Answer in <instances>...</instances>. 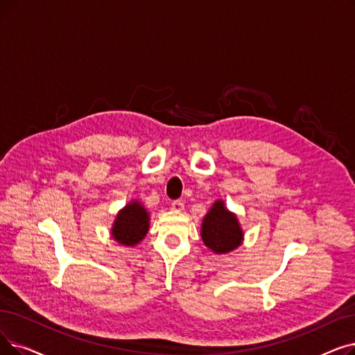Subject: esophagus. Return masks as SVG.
<instances>
[{
    "label": "esophagus",
    "mask_w": 355,
    "mask_h": 355,
    "mask_svg": "<svg viewBox=\"0 0 355 355\" xmlns=\"http://www.w3.org/2000/svg\"><path fill=\"white\" fill-rule=\"evenodd\" d=\"M171 209L175 211H182L184 210V203L180 202V200H175V202L171 203Z\"/></svg>",
    "instance_id": "obj_1"
}]
</instances>
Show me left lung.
<instances>
[{
	"mask_svg": "<svg viewBox=\"0 0 355 355\" xmlns=\"http://www.w3.org/2000/svg\"><path fill=\"white\" fill-rule=\"evenodd\" d=\"M200 235L203 243L216 255L232 252L243 242V230L238 216L226 207L223 200H216L206 213Z\"/></svg>",
	"mask_w": 355,
	"mask_h": 355,
	"instance_id": "left-lung-1",
	"label": "left lung"
}]
</instances>
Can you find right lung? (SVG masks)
I'll list each match as a JSON object with an SVG mask.
<instances>
[{
    "label": "right lung",
    "mask_w": 355,
    "mask_h": 355,
    "mask_svg": "<svg viewBox=\"0 0 355 355\" xmlns=\"http://www.w3.org/2000/svg\"><path fill=\"white\" fill-rule=\"evenodd\" d=\"M149 211L139 202H130L117 211L116 219L112 226V238L121 246H136L141 243L149 230Z\"/></svg>",
    "instance_id": "obj_1"
}]
</instances>
